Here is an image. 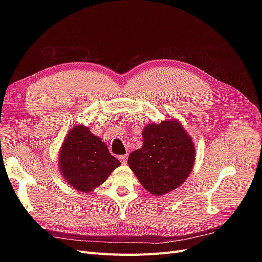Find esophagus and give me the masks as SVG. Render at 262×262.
I'll return each mask as SVG.
<instances>
[{
  "instance_id": "1",
  "label": "esophagus",
  "mask_w": 262,
  "mask_h": 262,
  "mask_svg": "<svg viewBox=\"0 0 262 262\" xmlns=\"http://www.w3.org/2000/svg\"><path fill=\"white\" fill-rule=\"evenodd\" d=\"M119 161L121 162V164H126L128 163V155H120L119 156Z\"/></svg>"
}]
</instances>
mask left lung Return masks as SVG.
Instances as JSON below:
<instances>
[{
  "label": "left lung",
  "instance_id": "left-lung-1",
  "mask_svg": "<svg viewBox=\"0 0 262 262\" xmlns=\"http://www.w3.org/2000/svg\"><path fill=\"white\" fill-rule=\"evenodd\" d=\"M143 146L129 155L128 163L148 192L162 195L179 187L194 163V146L177 121L146 125Z\"/></svg>",
  "mask_w": 262,
  "mask_h": 262
}]
</instances>
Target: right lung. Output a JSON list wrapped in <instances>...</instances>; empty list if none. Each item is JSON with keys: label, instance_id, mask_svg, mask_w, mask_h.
<instances>
[{"label": "right lung", "instance_id": "add662e5", "mask_svg": "<svg viewBox=\"0 0 262 262\" xmlns=\"http://www.w3.org/2000/svg\"><path fill=\"white\" fill-rule=\"evenodd\" d=\"M59 164L69 185L86 192L101 185L120 162L89 128L77 125L71 129L62 145Z\"/></svg>", "mask_w": 262, "mask_h": 262}]
</instances>
